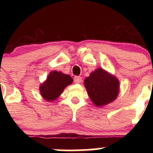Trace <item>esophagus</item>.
Listing matches in <instances>:
<instances>
[{
  "label": "esophagus",
  "mask_w": 153,
  "mask_h": 153,
  "mask_svg": "<svg viewBox=\"0 0 153 153\" xmlns=\"http://www.w3.org/2000/svg\"><path fill=\"white\" fill-rule=\"evenodd\" d=\"M74 80L75 83H80L82 82V77L81 76H75Z\"/></svg>",
  "instance_id": "34e87169"
}]
</instances>
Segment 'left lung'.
I'll list each match as a JSON object with an SVG mask.
<instances>
[{
  "label": "left lung",
  "mask_w": 153,
  "mask_h": 153,
  "mask_svg": "<svg viewBox=\"0 0 153 153\" xmlns=\"http://www.w3.org/2000/svg\"><path fill=\"white\" fill-rule=\"evenodd\" d=\"M84 86L92 102L97 106H105L116 100L120 83L116 76L98 68L84 80Z\"/></svg>",
  "instance_id": "1"
}]
</instances>
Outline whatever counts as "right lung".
<instances>
[{"label":"right lung","instance_id":"right-lung-1","mask_svg":"<svg viewBox=\"0 0 153 153\" xmlns=\"http://www.w3.org/2000/svg\"><path fill=\"white\" fill-rule=\"evenodd\" d=\"M72 83L73 79L70 75L54 70L50 73L45 82L40 85V94L46 100L53 101L60 97L68 85Z\"/></svg>","mask_w":153,"mask_h":153}]
</instances>
